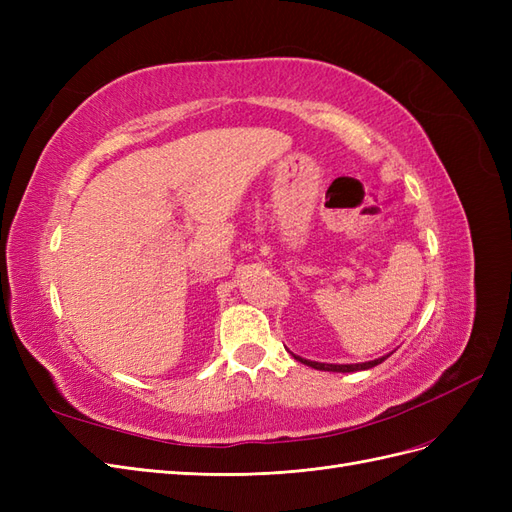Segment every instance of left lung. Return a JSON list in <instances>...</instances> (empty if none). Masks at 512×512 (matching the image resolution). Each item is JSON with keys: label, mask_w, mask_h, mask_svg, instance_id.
Here are the masks:
<instances>
[{"label": "left lung", "mask_w": 512, "mask_h": 512, "mask_svg": "<svg viewBox=\"0 0 512 512\" xmlns=\"http://www.w3.org/2000/svg\"><path fill=\"white\" fill-rule=\"evenodd\" d=\"M391 354H393V352L384 354V356H380V359H374V361H365V363H348V365L309 361V359H303V356H299V354H292V356H294V359H297V361H301L303 365H307V367H314V369H320V371H337V374H350V371H363V369H371V367H376V365H380L382 361L389 359Z\"/></svg>", "instance_id": "8db88e82"}]
</instances>
